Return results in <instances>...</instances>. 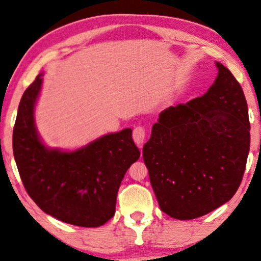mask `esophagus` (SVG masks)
<instances>
[{"label":"esophagus","mask_w":261,"mask_h":261,"mask_svg":"<svg viewBox=\"0 0 261 261\" xmlns=\"http://www.w3.org/2000/svg\"><path fill=\"white\" fill-rule=\"evenodd\" d=\"M133 137H134L135 143H136L138 147H142L144 140H146V130H144V127L143 126L135 127L134 133H133Z\"/></svg>","instance_id":"obj_1"}]
</instances>
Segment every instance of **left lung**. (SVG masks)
<instances>
[{
  "instance_id": "8db88e82",
  "label": "left lung",
  "mask_w": 261,
  "mask_h": 261,
  "mask_svg": "<svg viewBox=\"0 0 261 261\" xmlns=\"http://www.w3.org/2000/svg\"><path fill=\"white\" fill-rule=\"evenodd\" d=\"M201 97L163 111L143 147V160L163 212L202 217L239 189L250 144L248 106L225 66Z\"/></svg>"
}]
</instances>
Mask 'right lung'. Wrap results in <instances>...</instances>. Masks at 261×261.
Here are the masks:
<instances>
[{
    "label": "right lung",
    "mask_w": 261,
    "mask_h": 261,
    "mask_svg": "<svg viewBox=\"0 0 261 261\" xmlns=\"http://www.w3.org/2000/svg\"><path fill=\"white\" fill-rule=\"evenodd\" d=\"M42 73L26 89L13 130V153L26 191L49 216L64 223L97 227L115 213L120 183L138 160L133 130L124 128L73 151L49 149L35 125Z\"/></svg>",
    "instance_id": "right-lung-1"
}]
</instances>
